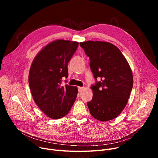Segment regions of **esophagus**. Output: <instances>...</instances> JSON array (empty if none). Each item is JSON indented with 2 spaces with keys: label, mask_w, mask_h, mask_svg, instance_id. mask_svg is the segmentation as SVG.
I'll return each instance as SVG.
<instances>
[{
  "label": "esophagus",
  "mask_w": 158,
  "mask_h": 158,
  "mask_svg": "<svg viewBox=\"0 0 158 158\" xmlns=\"http://www.w3.org/2000/svg\"><path fill=\"white\" fill-rule=\"evenodd\" d=\"M85 89V87H78V91H79V93H81L82 90H83Z\"/></svg>",
  "instance_id": "34e87169"
}]
</instances>
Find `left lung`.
<instances>
[{
	"mask_svg": "<svg viewBox=\"0 0 158 158\" xmlns=\"http://www.w3.org/2000/svg\"><path fill=\"white\" fill-rule=\"evenodd\" d=\"M80 46L89 57L95 79H101L91 87L93 98L87 103L91 114L101 122L117 118L127 105L133 85L127 60L117 47L107 41H86Z\"/></svg>",
	"mask_w": 158,
	"mask_h": 158,
	"instance_id": "left-lung-1",
	"label": "left lung"
}]
</instances>
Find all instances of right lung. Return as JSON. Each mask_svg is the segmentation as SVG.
<instances>
[{
	"label": "right lung",
	"instance_id": "obj_1",
	"mask_svg": "<svg viewBox=\"0 0 158 158\" xmlns=\"http://www.w3.org/2000/svg\"><path fill=\"white\" fill-rule=\"evenodd\" d=\"M79 43L64 40L51 41L37 54L31 64L29 85L34 101L48 117L59 119L67 114L76 99V86L61 85L68 77V63Z\"/></svg>",
	"mask_w": 158,
	"mask_h": 158
}]
</instances>
